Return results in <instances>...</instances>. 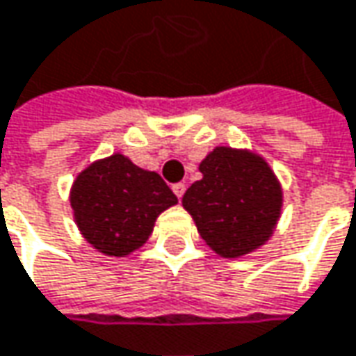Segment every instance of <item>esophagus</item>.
<instances>
[{
    "instance_id": "34e87169",
    "label": "esophagus",
    "mask_w": 356,
    "mask_h": 356,
    "mask_svg": "<svg viewBox=\"0 0 356 356\" xmlns=\"http://www.w3.org/2000/svg\"><path fill=\"white\" fill-rule=\"evenodd\" d=\"M173 193H175L179 199L183 197V193H185V185H183V183H175V185H173Z\"/></svg>"
}]
</instances>
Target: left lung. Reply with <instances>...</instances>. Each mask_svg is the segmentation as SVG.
<instances>
[{
  "label": "left lung",
  "instance_id": "obj_1",
  "mask_svg": "<svg viewBox=\"0 0 356 356\" xmlns=\"http://www.w3.org/2000/svg\"><path fill=\"white\" fill-rule=\"evenodd\" d=\"M201 179L181 199L199 236L221 258H241L272 238L284 191L268 161L250 151L216 147L199 163Z\"/></svg>",
  "mask_w": 356,
  "mask_h": 356
}]
</instances>
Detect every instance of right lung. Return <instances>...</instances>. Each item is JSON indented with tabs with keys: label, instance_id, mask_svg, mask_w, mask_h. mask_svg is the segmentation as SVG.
Instances as JSON below:
<instances>
[{
	"label": "right lung",
	"instance_id": "obj_1",
	"mask_svg": "<svg viewBox=\"0 0 356 356\" xmlns=\"http://www.w3.org/2000/svg\"><path fill=\"white\" fill-rule=\"evenodd\" d=\"M175 203V193L159 173L136 167L122 153L90 163L70 187L82 238L111 258H124L145 245L159 216Z\"/></svg>",
	"mask_w": 356,
	"mask_h": 356
}]
</instances>
